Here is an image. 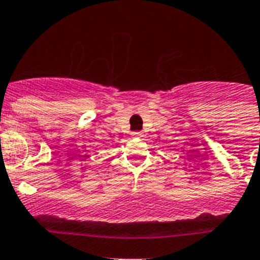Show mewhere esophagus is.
I'll return each instance as SVG.
<instances>
[{
	"instance_id": "esophagus-1",
	"label": "esophagus",
	"mask_w": 260,
	"mask_h": 260,
	"mask_svg": "<svg viewBox=\"0 0 260 260\" xmlns=\"http://www.w3.org/2000/svg\"><path fill=\"white\" fill-rule=\"evenodd\" d=\"M132 136H133V137H141V133L140 132H133Z\"/></svg>"
}]
</instances>
